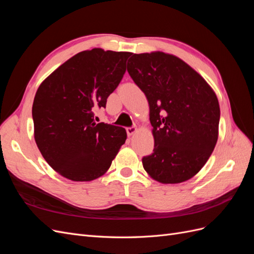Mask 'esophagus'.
<instances>
[{"label":"esophagus","mask_w":254,"mask_h":254,"mask_svg":"<svg viewBox=\"0 0 254 254\" xmlns=\"http://www.w3.org/2000/svg\"><path fill=\"white\" fill-rule=\"evenodd\" d=\"M126 131H127V134H128V136H131L132 134H134L135 132H136V127H128L127 129H126Z\"/></svg>","instance_id":"34e87169"}]
</instances>
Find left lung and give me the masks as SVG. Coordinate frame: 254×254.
<instances>
[{"label":"left lung","mask_w":254,"mask_h":254,"mask_svg":"<svg viewBox=\"0 0 254 254\" xmlns=\"http://www.w3.org/2000/svg\"><path fill=\"white\" fill-rule=\"evenodd\" d=\"M127 71L147 97L155 139L144 170L161 183L194 177L218 139V99L206 81L180 58L162 52L133 54Z\"/></svg>","instance_id":"8db88e82"}]
</instances>
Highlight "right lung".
I'll return each mask as SVG.
<instances>
[{"mask_svg": "<svg viewBox=\"0 0 254 254\" xmlns=\"http://www.w3.org/2000/svg\"><path fill=\"white\" fill-rule=\"evenodd\" d=\"M132 53L83 51L54 71L38 89L33 104L35 141L45 161L73 181H91L110 167L126 130L94 121L106 108Z\"/></svg>", "mask_w": 254, "mask_h": 254, "instance_id": "1", "label": "right lung"}]
</instances>
